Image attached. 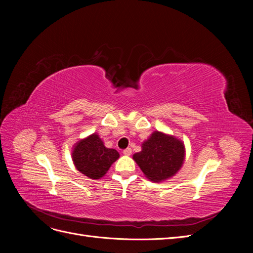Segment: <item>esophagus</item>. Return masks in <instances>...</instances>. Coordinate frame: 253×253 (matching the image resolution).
Returning <instances> with one entry per match:
<instances>
[{
    "label": "esophagus",
    "mask_w": 253,
    "mask_h": 253,
    "mask_svg": "<svg viewBox=\"0 0 253 253\" xmlns=\"http://www.w3.org/2000/svg\"><path fill=\"white\" fill-rule=\"evenodd\" d=\"M124 154H125V155H127V156L131 155V154H132V149H131V148L125 149V150H124Z\"/></svg>",
    "instance_id": "1"
}]
</instances>
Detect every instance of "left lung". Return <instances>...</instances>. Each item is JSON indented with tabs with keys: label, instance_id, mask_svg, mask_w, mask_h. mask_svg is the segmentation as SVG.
Returning <instances> with one entry per match:
<instances>
[{
	"label": "left lung",
	"instance_id": "obj_1",
	"mask_svg": "<svg viewBox=\"0 0 253 253\" xmlns=\"http://www.w3.org/2000/svg\"><path fill=\"white\" fill-rule=\"evenodd\" d=\"M134 160L152 181H162L177 172L185 159L183 143L173 136L154 132L142 143V151Z\"/></svg>",
	"mask_w": 253,
	"mask_h": 253
}]
</instances>
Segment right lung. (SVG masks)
Wrapping results in <instances>:
<instances>
[{"label": "right lung", "instance_id": "obj_1", "mask_svg": "<svg viewBox=\"0 0 253 253\" xmlns=\"http://www.w3.org/2000/svg\"><path fill=\"white\" fill-rule=\"evenodd\" d=\"M118 157L119 153L114 149L105 148L97 134L80 140L73 151V160L76 168L82 174L93 179L102 177Z\"/></svg>", "mask_w": 253, "mask_h": 253}]
</instances>
